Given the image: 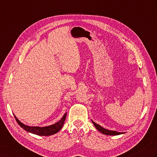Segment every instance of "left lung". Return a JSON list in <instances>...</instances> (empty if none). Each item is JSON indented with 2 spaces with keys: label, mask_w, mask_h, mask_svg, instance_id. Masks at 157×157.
<instances>
[{
  "label": "left lung",
  "mask_w": 157,
  "mask_h": 157,
  "mask_svg": "<svg viewBox=\"0 0 157 157\" xmlns=\"http://www.w3.org/2000/svg\"><path fill=\"white\" fill-rule=\"evenodd\" d=\"M92 122H93V124L94 125V127H96L98 131H99L101 133L103 134H105V135H107V136H118V135H121V134H122L123 133H121V132H117L116 131H109V130H107V129H105V128H103L101 126L99 125L97 123H95L94 122H93V121H92Z\"/></svg>",
  "instance_id": "8db88e82"
}]
</instances>
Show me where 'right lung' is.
<instances>
[{
    "label": "right lung",
    "instance_id": "obj_1",
    "mask_svg": "<svg viewBox=\"0 0 157 157\" xmlns=\"http://www.w3.org/2000/svg\"><path fill=\"white\" fill-rule=\"evenodd\" d=\"M67 116V113H65L63 116V118H61L59 121L56 123L54 124H52L50 126H48V127H30V126L25 125L18 120L16 116L14 115V117L16 120L17 122L20 127L24 129L25 131L29 132L33 134L37 135V136H51V135H54L55 133H58L59 131L61 128L63 127V126Z\"/></svg>",
    "mask_w": 157,
    "mask_h": 157
}]
</instances>
